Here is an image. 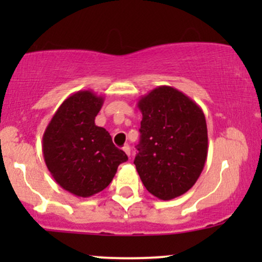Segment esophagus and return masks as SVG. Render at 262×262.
I'll return each mask as SVG.
<instances>
[{
    "label": "esophagus",
    "instance_id": "obj_1",
    "mask_svg": "<svg viewBox=\"0 0 262 262\" xmlns=\"http://www.w3.org/2000/svg\"><path fill=\"white\" fill-rule=\"evenodd\" d=\"M123 151H124L128 156H130V146H129L128 144H127V145H124V146H123Z\"/></svg>",
    "mask_w": 262,
    "mask_h": 262
}]
</instances>
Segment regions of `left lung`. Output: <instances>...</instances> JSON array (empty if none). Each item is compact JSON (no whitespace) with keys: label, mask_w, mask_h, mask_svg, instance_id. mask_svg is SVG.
Returning <instances> with one entry per match:
<instances>
[{"label":"left lung","mask_w":262,"mask_h":262,"mask_svg":"<svg viewBox=\"0 0 262 262\" xmlns=\"http://www.w3.org/2000/svg\"><path fill=\"white\" fill-rule=\"evenodd\" d=\"M143 114L135 167L152 196L169 201L186 193L202 172L208 152L203 111L171 86H159L141 97Z\"/></svg>","instance_id":"1"}]
</instances>
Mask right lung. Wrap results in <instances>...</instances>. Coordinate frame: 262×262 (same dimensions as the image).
<instances>
[{
  "instance_id": "right-lung-1",
  "label": "right lung",
  "mask_w": 262,
  "mask_h": 262,
  "mask_svg": "<svg viewBox=\"0 0 262 262\" xmlns=\"http://www.w3.org/2000/svg\"><path fill=\"white\" fill-rule=\"evenodd\" d=\"M103 97L90 90L75 92L58 108L43 135L48 170L60 187L77 197L103 191L119 164L128 160L104 128L95 124Z\"/></svg>"
}]
</instances>
